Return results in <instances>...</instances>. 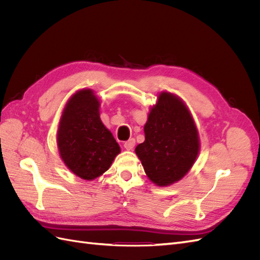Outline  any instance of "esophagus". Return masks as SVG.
Instances as JSON below:
<instances>
[{
	"label": "esophagus",
	"instance_id": "34e87169",
	"mask_svg": "<svg viewBox=\"0 0 260 260\" xmlns=\"http://www.w3.org/2000/svg\"><path fill=\"white\" fill-rule=\"evenodd\" d=\"M135 145H136V140L135 139H130L128 141H125V142L123 143V147L125 149H128V151H131V149H133Z\"/></svg>",
	"mask_w": 260,
	"mask_h": 260
}]
</instances>
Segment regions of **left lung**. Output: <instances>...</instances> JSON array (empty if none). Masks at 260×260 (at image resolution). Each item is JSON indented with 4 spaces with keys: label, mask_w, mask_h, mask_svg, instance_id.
<instances>
[{
    "label": "left lung",
    "mask_w": 260,
    "mask_h": 260,
    "mask_svg": "<svg viewBox=\"0 0 260 260\" xmlns=\"http://www.w3.org/2000/svg\"><path fill=\"white\" fill-rule=\"evenodd\" d=\"M145 141L136 147L147 178L158 186L182 179L198 158L201 142L190 109L174 93L162 91L144 124Z\"/></svg>",
    "instance_id": "left-lung-1"
}]
</instances>
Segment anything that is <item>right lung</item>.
<instances>
[{"label": "right lung", "mask_w": 260, "mask_h": 260, "mask_svg": "<svg viewBox=\"0 0 260 260\" xmlns=\"http://www.w3.org/2000/svg\"><path fill=\"white\" fill-rule=\"evenodd\" d=\"M101 102L91 89L72 95L62 109L56 141L65 166L83 180L92 181L107 171L120 146L100 118Z\"/></svg>", "instance_id": "obj_1"}]
</instances>
